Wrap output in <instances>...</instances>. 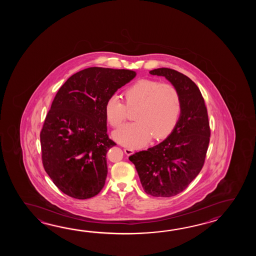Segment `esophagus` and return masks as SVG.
I'll return each mask as SVG.
<instances>
[{
	"instance_id": "1",
	"label": "esophagus",
	"mask_w": 256,
	"mask_h": 256,
	"mask_svg": "<svg viewBox=\"0 0 256 256\" xmlns=\"http://www.w3.org/2000/svg\"><path fill=\"white\" fill-rule=\"evenodd\" d=\"M124 152H126L127 156H130L134 152V150L132 149V148H124Z\"/></svg>"
}]
</instances>
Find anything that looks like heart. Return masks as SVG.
I'll return each instance as SVG.
<instances>
[{"label": "heart", "mask_w": 256, "mask_h": 256, "mask_svg": "<svg viewBox=\"0 0 256 256\" xmlns=\"http://www.w3.org/2000/svg\"><path fill=\"white\" fill-rule=\"evenodd\" d=\"M124 104L115 97L104 105L105 119L117 128L126 120L127 110L136 109L132 120L114 132V139L126 146L137 148L150 139L160 140L170 136L178 126L182 112V100L178 88L169 82L140 80L122 94Z\"/></svg>", "instance_id": "heart-1"}]
</instances>
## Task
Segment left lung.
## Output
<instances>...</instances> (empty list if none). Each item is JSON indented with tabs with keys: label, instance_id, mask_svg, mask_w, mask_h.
<instances>
[{
	"label": "left lung",
	"instance_id": "obj_1",
	"mask_svg": "<svg viewBox=\"0 0 256 256\" xmlns=\"http://www.w3.org/2000/svg\"><path fill=\"white\" fill-rule=\"evenodd\" d=\"M163 76L178 88L182 112L172 134L156 146L130 156L146 193L173 196L185 190L200 172L210 144V128L202 92L188 76L161 68L149 72Z\"/></svg>",
	"mask_w": 256,
	"mask_h": 256
}]
</instances>
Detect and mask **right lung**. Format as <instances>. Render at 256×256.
Instances as JSON below:
<instances>
[{"instance_id": "add662e5", "label": "right lung", "mask_w": 256, "mask_h": 256, "mask_svg": "<svg viewBox=\"0 0 256 256\" xmlns=\"http://www.w3.org/2000/svg\"><path fill=\"white\" fill-rule=\"evenodd\" d=\"M136 73L93 66L60 87L40 132L44 168L66 195L87 200L102 190L106 154L116 146L107 134L104 105Z\"/></svg>"}]
</instances>
